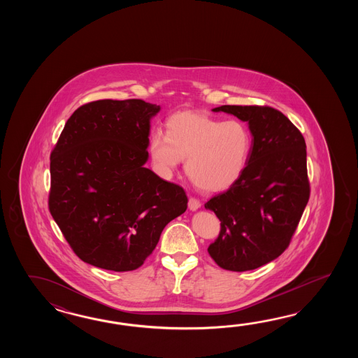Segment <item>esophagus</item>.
Wrapping results in <instances>:
<instances>
[{
  "label": "esophagus",
  "instance_id": "obj_1",
  "mask_svg": "<svg viewBox=\"0 0 358 358\" xmlns=\"http://www.w3.org/2000/svg\"><path fill=\"white\" fill-rule=\"evenodd\" d=\"M188 207H189V210H192V211H196V210H198V208L201 207V202H199V199L196 197H190L189 201H188Z\"/></svg>",
  "mask_w": 358,
  "mask_h": 358
}]
</instances>
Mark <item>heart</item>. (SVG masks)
I'll list each match as a JSON object with an SVG mask.
<instances>
[{"label":"heart","mask_w":358,"mask_h":358,"mask_svg":"<svg viewBox=\"0 0 358 358\" xmlns=\"http://www.w3.org/2000/svg\"><path fill=\"white\" fill-rule=\"evenodd\" d=\"M252 137L243 122L196 111L178 113L166 122V136L153 131L150 153L162 173H171L184 160L185 173L205 192L228 189L243 176Z\"/></svg>","instance_id":"obj_1"}]
</instances>
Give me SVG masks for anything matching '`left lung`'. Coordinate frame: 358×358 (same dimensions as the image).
Returning a JSON list of instances; mask_svg holds the SVG:
<instances>
[{"label": "left lung", "mask_w": 358, "mask_h": 358, "mask_svg": "<svg viewBox=\"0 0 358 358\" xmlns=\"http://www.w3.org/2000/svg\"><path fill=\"white\" fill-rule=\"evenodd\" d=\"M213 111L248 122L253 139L243 176L205 203L221 221L207 251L224 270H253L279 257L296 233L311 192L306 142L273 107L224 105Z\"/></svg>", "instance_id": "8db88e82"}]
</instances>
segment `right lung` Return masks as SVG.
I'll return each instance as SVG.
<instances>
[{
  "mask_svg": "<svg viewBox=\"0 0 358 358\" xmlns=\"http://www.w3.org/2000/svg\"><path fill=\"white\" fill-rule=\"evenodd\" d=\"M143 99H99L76 108L50 157L48 208L79 259L111 271L142 266L188 197L145 168L150 120Z\"/></svg>",
  "mask_w": 358,
  "mask_h": 358,
  "instance_id": "add662e5",
  "label": "right lung"
}]
</instances>
